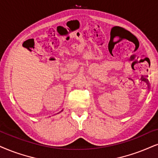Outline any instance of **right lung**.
<instances>
[{"label":"right lung","instance_id":"add662e5","mask_svg":"<svg viewBox=\"0 0 158 158\" xmlns=\"http://www.w3.org/2000/svg\"><path fill=\"white\" fill-rule=\"evenodd\" d=\"M61 111H62V110H61Z\"/></svg>","mask_w":158,"mask_h":158}]
</instances>
